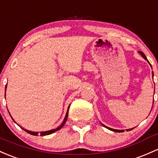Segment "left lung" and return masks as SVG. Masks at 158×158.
Segmentation results:
<instances>
[{
  "label": "left lung",
  "mask_w": 158,
  "mask_h": 158,
  "mask_svg": "<svg viewBox=\"0 0 158 158\" xmlns=\"http://www.w3.org/2000/svg\"><path fill=\"white\" fill-rule=\"evenodd\" d=\"M139 53L141 54V55H142V56H143V58H144V59H145V60H147V61L148 62V63H149V61H148V59H147V58H146V57H145V55H144V53H143V52H139ZM152 74H153V72H152ZM101 124H102V125L103 126V127H105L106 128H107V129L110 130V131H113V132H117V133H121V132H124V130H116V129H112V128H110V127H106V126L104 125V124H102V123H101ZM133 128H134V127H133ZM133 128H131V129H127V131H131V130H133Z\"/></svg>",
  "instance_id": "8db88e82"
}]
</instances>
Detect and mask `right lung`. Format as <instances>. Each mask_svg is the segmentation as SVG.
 I'll return each mask as SVG.
<instances>
[{"instance_id":"right-lung-1","label":"right lung","mask_w":158,"mask_h":158,"mask_svg":"<svg viewBox=\"0 0 158 158\" xmlns=\"http://www.w3.org/2000/svg\"><path fill=\"white\" fill-rule=\"evenodd\" d=\"M5 93H6V91H5ZM5 96H6V94H5ZM69 108H70V106H69L68 109H67V113H66V115H65L64 119L63 122H62V124H60L59 127H57L56 129H52V130H50V131H43V132H40V136H46V135L52 134V133H53L56 132V131H59L60 128L63 127V126L64 125L65 123H66V121H67V117H68V111H69ZM9 113H10V112H9ZM10 116H11V115H10ZM11 118H12V116H11ZM12 119H13V120L14 121V119H13V118H12ZM14 122H15V121H14ZM18 125H19V124H18ZM19 127H20L21 128H22V130H24V131H26V132L28 133H30V134H31V135H34V136H38V133H39V132H33V131H27V130H26V129H25V128L22 127H21V126H19Z\"/></svg>"}]
</instances>
